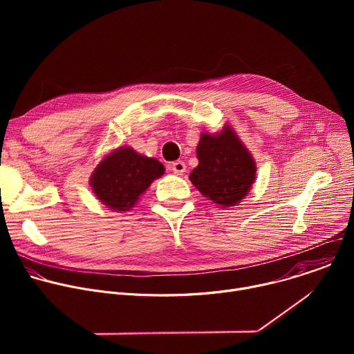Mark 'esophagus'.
<instances>
[{
    "label": "esophagus",
    "mask_w": 354,
    "mask_h": 354,
    "mask_svg": "<svg viewBox=\"0 0 354 354\" xmlns=\"http://www.w3.org/2000/svg\"><path fill=\"white\" fill-rule=\"evenodd\" d=\"M172 172L176 174V175H183V172L186 171V165L183 161H176L172 164Z\"/></svg>",
    "instance_id": "34e87169"
}]
</instances>
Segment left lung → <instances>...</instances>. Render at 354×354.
Returning a JSON list of instances; mask_svg holds the SVG:
<instances>
[{
    "label": "left lung",
    "mask_w": 354,
    "mask_h": 354,
    "mask_svg": "<svg viewBox=\"0 0 354 354\" xmlns=\"http://www.w3.org/2000/svg\"><path fill=\"white\" fill-rule=\"evenodd\" d=\"M198 165L190 172L196 189L221 207L238 205L257 178L255 160L230 126L217 134L201 133Z\"/></svg>",
    "instance_id": "obj_1"
}]
</instances>
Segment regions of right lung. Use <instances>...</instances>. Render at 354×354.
I'll list each match as a JSON object with an SVG mask.
<instances>
[{"label": "right lung", "instance_id": "add662e5", "mask_svg": "<svg viewBox=\"0 0 354 354\" xmlns=\"http://www.w3.org/2000/svg\"><path fill=\"white\" fill-rule=\"evenodd\" d=\"M164 171L158 160L144 157L130 147H120L97 164L89 185L106 207L129 212Z\"/></svg>", "mask_w": 354, "mask_h": 354}]
</instances>
